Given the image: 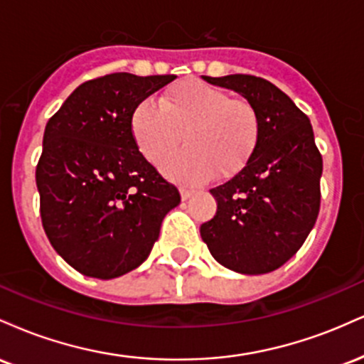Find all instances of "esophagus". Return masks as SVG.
Returning a JSON list of instances; mask_svg holds the SVG:
<instances>
[{
    "label": "esophagus",
    "instance_id": "obj_1",
    "mask_svg": "<svg viewBox=\"0 0 364 364\" xmlns=\"http://www.w3.org/2000/svg\"><path fill=\"white\" fill-rule=\"evenodd\" d=\"M179 193H181L183 200H188L191 195H193V190H188V188H179Z\"/></svg>",
    "mask_w": 364,
    "mask_h": 364
}]
</instances>
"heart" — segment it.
<instances>
[{
  "label": "heart",
  "instance_id": "b5f03b06",
  "mask_svg": "<svg viewBox=\"0 0 364 364\" xmlns=\"http://www.w3.org/2000/svg\"><path fill=\"white\" fill-rule=\"evenodd\" d=\"M129 129L141 156L152 164L169 157L162 171L179 183L231 178L252 161L260 144V112L246 99L202 80H183L169 87L159 104L145 99L129 118Z\"/></svg>",
  "mask_w": 364,
  "mask_h": 364
}]
</instances>
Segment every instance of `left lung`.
Masks as SVG:
<instances>
[{"mask_svg": "<svg viewBox=\"0 0 364 364\" xmlns=\"http://www.w3.org/2000/svg\"><path fill=\"white\" fill-rule=\"evenodd\" d=\"M205 80L252 102L262 136L252 161L210 190L217 212L200 235L220 265L250 275L272 272L301 248L318 217L323 164L311 123L265 78L237 73Z\"/></svg>", "mask_w": 364, "mask_h": 364, "instance_id": "8db88e82", "label": "left lung"}]
</instances>
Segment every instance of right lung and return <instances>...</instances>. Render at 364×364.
Instances as JSON below:
<instances>
[{
	"label": "right lung",
	"instance_id": "obj_1",
	"mask_svg": "<svg viewBox=\"0 0 364 364\" xmlns=\"http://www.w3.org/2000/svg\"><path fill=\"white\" fill-rule=\"evenodd\" d=\"M174 75L111 73L82 83L49 118L36 168L49 243L75 270L114 279L145 262L181 202L141 156L132 112Z\"/></svg>",
	"mask_w": 364,
	"mask_h": 364
}]
</instances>
